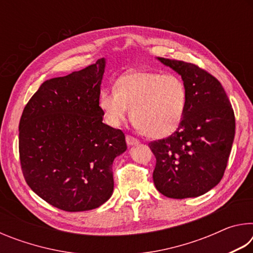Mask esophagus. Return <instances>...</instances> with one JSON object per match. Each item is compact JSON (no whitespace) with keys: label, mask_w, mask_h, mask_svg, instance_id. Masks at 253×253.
<instances>
[{"label":"esophagus","mask_w":253,"mask_h":253,"mask_svg":"<svg viewBox=\"0 0 253 253\" xmlns=\"http://www.w3.org/2000/svg\"><path fill=\"white\" fill-rule=\"evenodd\" d=\"M126 143H127V145H129V146H132V145L138 144L139 140L130 135H126Z\"/></svg>","instance_id":"obj_1"}]
</instances>
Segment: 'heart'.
Returning a JSON list of instances; mask_svg holds the SVG:
<instances>
[{"label": "heart", "instance_id": "1", "mask_svg": "<svg viewBox=\"0 0 253 253\" xmlns=\"http://www.w3.org/2000/svg\"><path fill=\"white\" fill-rule=\"evenodd\" d=\"M188 93L176 75L134 71L117 80L116 89H102L99 107L108 125L118 127L130 117L149 138H163L177 129L186 111Z\"/></svg>", "mask_w": 253, "mask_h": 253}]
</instances>
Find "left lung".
<instances>
[{
    "mask_svg": "<svg viewBox=\"0 0 253 253\" xmlns=\"http://www.w3.org/2000/svg\"><path fill=\"white\" fill-rule=\"evenodd\" d=\"M158 60L181 75L188 99L177 129L148 144L156 158L153 181L168 198H196L223 177L234 139V111L220 81L207 70L178 60Z\"/></svg>",
    "mask_w": 253,
    "mask_h": 253,
    "instance_id": "obj_1",
    "label": "left lung"
}]
</instances>
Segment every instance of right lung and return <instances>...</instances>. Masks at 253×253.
<instances>
[{"label":"right lung","mask_w":253,"mask_h":253,"mask_svg":"<svg viewBox=\"0 0 253 253\" xmlns=\"http://www.w3.org/2000/svg\"><path fill=\"white\" fill-rule=\"evenodd\" d=\"M106 61L44 81L24 107L19 153L30 188L67 212L96 209L114 191L113 162L125 135L102 123L100 84Z\"/></svg>","instance_id":"right-lung-1"}]
</instances>
